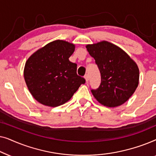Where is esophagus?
Returning <instances> with one entry per match:
<instances>
[{"instance_id":"esophagus-1","label":"esophagus","mask_w":156,"mask_h":156,"mask_svg":"<svg viewBox=\"0 0 156 156\" xmlns=\"http://www.w3.org/2000/svg\"><path fill=\"white\" fill-rule=\"evenodd\" d=\"M84 79H85V80H86V82H88V81H89V75H88V74H86V75L84 76Z\"/></svg>"}]
</instances>
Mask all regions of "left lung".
Returning <instances> with one entry per match:
<instances>
[{
    "instance_id": "1",
    "label": "left lung",
    "mask_w": 156,
    "mask_h": 156,
    "mask_svg": "<svg viewBox=\"0 0 156 156\" xmlns=\"http://www.w3.org/2000/svg\"><path fill=\"white\" fill-rule=\"evenodd\" d=\"M101 73L99 88L91 91L96 99L107 107H116L128 101L139 82L138 65L122 49L107 41L86 46Z\"/></svg>"
}]
</instances>
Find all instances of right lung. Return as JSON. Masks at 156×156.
Instances as JSON below:
<instances>
[{
	"label": "right lung",
	"mask_w": 156,
	"mask_h": 156,
	"mask_svg": "<svg viewBox=\"0 0 156 156\" xmlns=\"http://www.w3.org/2000/svg\"><path fill=\"white\" fill-rule=\"evenodd\" d=\"M75 45L57 40L47 44L27 59L24 78L32 96L43 105L56 107L72 97L85 80L69 60Z\"/></svg>",
	"instance_id": "right-lung-1"
}]
</instances>
